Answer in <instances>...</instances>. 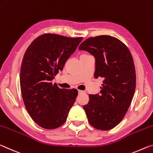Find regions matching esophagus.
Listing matches in <instances>:
<instances>
[{
  "instance_id": "obj_1",
  "label": "esophagus",
  "mask_w": 153,
  "mask_h": 153,
  "mask_svg": "<svg viewBox=\"0 0 153 153\" xmlns=\"http://www.w3.org/2000/svg\"><path fill=\"white\" fill-rule=\"evenodd\" d=\"M78 92L79 94H81V93H82V91H81V90H78Z\"/></svg>"
}]
</instances>
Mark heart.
<instances>
[{
  "label": "heart",
  "mask_w": 153,
  "mask_h": 153,
  "mask_svg": "<svg viewBox=\"0 0 153 153\" xmlns=\"http://www.w3.org/2000/svg\"><path fill=\"white\" fill-rule=\"evenodd\" d=\"M83 55H87V54H83Z\"/></svg>",
  "instance_id": "heart-1"
}]
</instances>
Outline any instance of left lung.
<instances>
[{
    "instance_id": "left-lung-1",
    "label": "left lung",
    "mask_w": 153,
    "mask_h": 153,
    "mask_svg": "<svg viewBox=\"0 0 153 153\" xmlns=\"http://www.w3.org/2000/svg\"><path fill=\"white\" fill-rule=\"evenodd\" d=\"M79 49L93 55L94 77L104 79L100 94H89L83 106L87 119L97 129H111L124 118L133 99L136 84L133 57L123 42L108 35L87 39Z\"/></svg>"
}]
</instances>
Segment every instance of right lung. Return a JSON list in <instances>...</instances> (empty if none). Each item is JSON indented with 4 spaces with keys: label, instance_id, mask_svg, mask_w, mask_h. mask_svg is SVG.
I'll return each mask as SVG.
<instances>
[{
    "label": "right lung",
    "instance_id": "obj_1",
    "mask_svg": "<svg viewBox=\"0 0 153 153\" xmlns=\"http://www.w3.org/2000/svg\"><path fill=\"white\" fill-rule=\"evenodd\" d=\"M82 39L45 33L35 39L25 52L19 76L22 99L32 119L42 128L62 126L74 103L77 89H60L51 81Z\"/></svg>",
    "mask_w": 153,
    "mask_h": 153
}]
</instances>
